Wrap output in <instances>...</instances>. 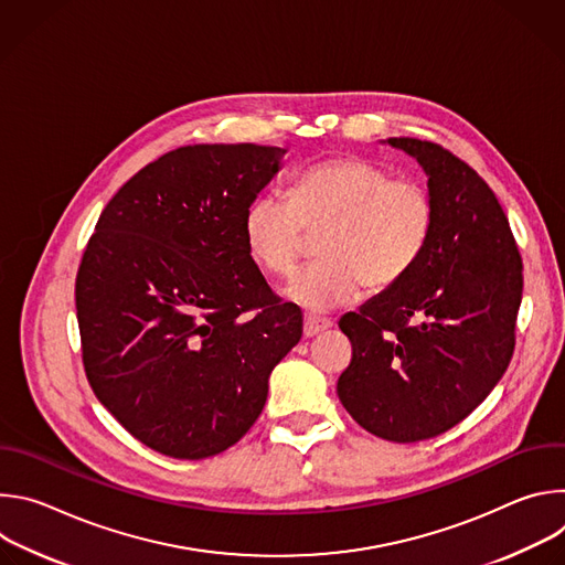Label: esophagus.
Returning <instances> with one entry per match:
<instances>
[{
    "label": "esophagus",
    "mask_w": 565,
    "mask_h": 565,
    "mask_svg": "<svg viewBox=\"0 0 565 565\" xmlns=\"http://www.w3.org/2000/svg\"><path fill=\"white\" fill-rule=\"evenodd\" d=\"M331 327H333V321L327 319V317H312V315L303 317V335L306 338H312V335L327 331Z\"/></svg>",
    "instance_id": "34e87169"
}]
</instances>
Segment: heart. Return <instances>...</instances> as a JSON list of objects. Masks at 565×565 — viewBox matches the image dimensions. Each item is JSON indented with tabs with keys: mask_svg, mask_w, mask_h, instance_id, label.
<instances>
[{
	"mask_svg": "<svg viewBox=\"0 0 565 565\" xmlns=\"http://www.w3.org/2000/svg\"><path fill=\"white\" fill-rule=\"evenodd\" d=\"M436 221L425 183L393 179L369 158L344 156L306 168L288 196L264 192L244 214V238L262 270L288 277L308 234L321 232V262L299 270L284 295L324 312L353 303L366 288L380 292L405 279L420 262Z\"/></svg>",
	"mask_w": 565,
	"mask_h": 565,
	"instance_id": "1",
	"label": "heart"
}]
</instances>
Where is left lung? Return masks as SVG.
<instances>
[{
    "mask_svg": "<svg viewBox=\"0 0 565 565\" xmlns=\"http://www.w3.org/2000/svg\"><path fill=\"white\" fill-rule=\"evenodd\" d=\"M388 142L427 172L434 232L405 279L340 319L353 358L338 395L369 434L418 443L465 420L503 377L523 262L497 194L465 160L431 140Z\"/></svg>",
    "mask_w": 565,
    "mask_h": 565,
    "instance_id": "obj_1",
    "label": "left lung"
}]
</instances>
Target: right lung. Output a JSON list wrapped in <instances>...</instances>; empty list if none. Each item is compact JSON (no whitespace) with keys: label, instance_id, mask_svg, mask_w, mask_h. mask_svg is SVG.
Instances as JSON below:
<instances>
[{"label":"right lung","instance_id":"right-lung-1","mask_svg":"<svg viewBox=\"0 0 565 565\" xmlns=\"http://www.w3.org/2000/svg\"><path fill=\"white\" fill-rule=\"evenodd\" d=\"M281 147L188 145L103 210L75 277L96 397L142 445L181 460L225 451L259 418L270 371L301 338L244 238Z\"/></svg>","mask_w":565,"mask_h":565}]
</instances>
